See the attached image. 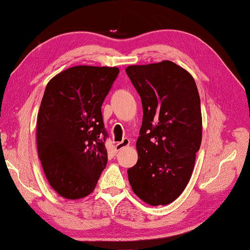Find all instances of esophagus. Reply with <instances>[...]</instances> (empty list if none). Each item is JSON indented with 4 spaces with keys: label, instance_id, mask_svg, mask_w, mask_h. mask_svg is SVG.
<instances>
[{
    "label": "esophagus",
    "instance_id": "34e87169",
    "mask_svg": "<svg viewBox=\"0 0 250 250\" xmlns=\"http://www.w3.org/2000/svg\"><path fill=\"white\" fill-rule=\"evenodd\" d=\"M129 144H130L129 139H128V138H124L123 140L120 141V143H117V144L115 145V149H116V151H119V150L123 149L124 147H127V146H129Z\"/></svg>",
    "mask_w": 250,
    "mask_h": 250
}]
</instances>
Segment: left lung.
<instances>
[{
	"label": "left lung",
	"mask_w": 250,
	"mask_h": 250,
	"mask_svg": "<svg viewBox=\"0 0 250 250\" xmlns=\"http://www.w3.org/2000/svg\"><path fill=\"white\" fill-rule=\"evenodd\" d=\"M126 74L144 111L138 161L127 171L128 181L148 205H168L189 182L201 145L198 89L191 75L171 61L130 65Z\"/></svg>",
	"instance_id": "1"
}]
</instances>
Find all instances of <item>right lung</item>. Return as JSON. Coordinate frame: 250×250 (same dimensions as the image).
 <instances>
[{"mask_svg": "<svg viewBox=\"0 0 250 250\" xmlns=\"http://www.w3.org/2000/svg\"><path fill=\"white\" fill-rule=\"evenodd\" d=\"M117 67L79 65L48 83L37 119V148L51 187L66 199L91 194L107 163L101 106Z\"/></svg>", "mask_w": 250, "mask_h": 250, "instance_id": "add662e5", "label": "right lung"}]
</instances>
